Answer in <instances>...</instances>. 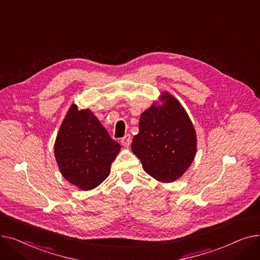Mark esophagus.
Segmentation results:
<instances>
[{"label": "esophagus", "instance_id": "esophagus-1", "mask_svg": "<svg viewBox=\"0 0 260 260\" xmlns=\"http://www.w3.org/2000/svg\"><path fill=\"white\" fill-rule=\"evenodd\" d=\"M131 141H132V138H131V135H125L124 137H123L121 139V144L124 146V147H127L129 144H131Z\"/></svg>", "mask_w": 260, "mask_h": 260}]
</instances>
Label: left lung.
Masks as SVG:
<instances>
[{
  "label": "left lung",
  "instance_id": "1",
  "mask_svg": "<svg viewBox=\"0 0 260 260\" xmlns=\"http://www.w3.org/2000/svg\"><path fill=\"white\" fill-rule=\"evenodd\" d=\"M140 116L132 151L143 170L160 182H174L187 171L197 152V135L184 107L163 91Z\"/></svg>",
  "mask_w": 260,
  "mask_h": 260
}]
</instances>
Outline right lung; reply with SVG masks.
<instances>
[{"label": "right lung", "mask_w": 260, "mask_h": 260, "mask_svg": "<svg viewBox=\"0 0 260 260\" xmlns=\"http://www.w3.org/2000/svg\"><path fill=\"white\" fill-rule=\"evenodd\" d=\"M121 145L113 140L89 108L73 104L54 142V157L64 178L82 190L101 184Z\"/></svg>", "instance_id": "obj_1"}]
</instances>
